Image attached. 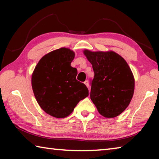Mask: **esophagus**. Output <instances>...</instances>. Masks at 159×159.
I'll return each instance as SVG.
<instances>
[{"label":"esophagus","instance_id":"esophagus-1","mask_svg":"<svg viewBox=\"0 0 159 159\" xmlns=\"http://www.w3.org/2000/svg\"><path fill=\"white\" fill-rule=\"evenodd\" d=\"M84 83H85V85L87 86L88 88L89 87V82H88V80H85V81L84 82Z\"/></svg>","mask_w":159,"mask_h":159}]
</instances>
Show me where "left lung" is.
<instances>
[{"label": "left lung", "mask_w": 159, "mask_h": 159, "mask_svg": "<svg viewBox=\"0 0 159 159\" xmlns=\"http://www.w3.org/2000/svg\"><path fill=\"white\" fill-rule=\"evenodd\" d=\"M83 53L93 66L90 99L99 114L106 118L120 115L128 107L134 89L133 74L121 56L113 51Z\"/></svg>", "instance_id": "obj_1"}]
</instances>
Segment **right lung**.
<instances>
[{
  "label": "right lung",
  "instance_id": "obj_1",
  "mask_svg": "<svg viewBox=\"0 0 159 159\" xmlns=\"http://www.w3.org/2000/svg\"><path fill=\"white\" fill-rule=\"evenodd\" d=\"M75 53L61 48L43 56L35 67L31 85L39 106L48 114L62 118L88 97V89L76 80L77 69L71 66Z\"/></svg>",
  "mask_w": 159,
  "mask_h": 159
}]
</instances>
